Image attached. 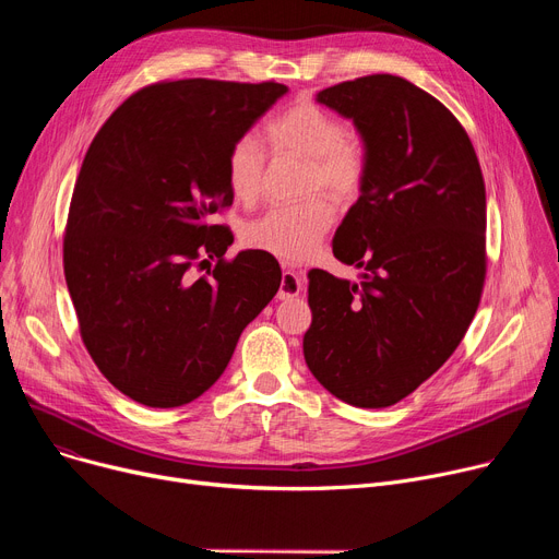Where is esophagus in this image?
Returning a JSON list of instances; mask_svg holds the SVG:
<instances>
[{
    "instance_id": "obj_1",
    "label": "esophagus",
    "mask_w": 559,
    "mask_h": 559,
    "mask_svg": "<svg viewBox=\"0 0 559 559\" xmlns=\"http://www.w3.org/2000/svg\"><path fill=\"white\" fill-rule=\"evenodd\" d=\"M301 292V276L292 270V267H285L283 270V276H281V287H278V299L281 301H289L299 297Z\"/></svg>"
}]
</instances>
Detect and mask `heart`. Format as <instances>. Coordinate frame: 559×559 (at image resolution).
Listing matches in <instances>:
<instances>
[{
  "instance_id": "obj_1",
  "label": "heart",
  "mask_w": 559,
  "mask_h": 559,
  "mask_svg": "<svg viewBox=\"0 0 559 559\" xmlns=\"http://www.w3.org/2000/svg\"><path fill=\"white\" fill-rule=\"evenodd\" d=\"M264 142L272 154H289L306 160V188L326 190L337 199L356 197L367 179V150L360 138L346 133L337 115L310 102L285 108L264 124ZM267 154L253 135H242L228 146L226 179L230 192L240 201H253L264 181ZM335 219L326 197L272 205L255 217L245 240L253 249L270 251L278 258H304L329 230Z\"/></svg>"
}]
</instances>
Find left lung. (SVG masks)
<instances>
[{
  "label": "left lung",
  "instance_id": "left-lung-1",
  "mask_svg": "<svg viewBox=\"0 0 559 559\" xmlns=\"http://www.w3.org/2000/svg\"><path fill=\"white\" fill-rule=\"evenodd\" d=\"M350 117L369 167L333 253L362 281L308 274L312 324L304 356L340 401L388 407L413 394L462 342L487 276L480 163L457 117L394 74L317 95Z\"/></svg>",
  "mask_w": 559,
  "mask_h": 559
}]
</instances>
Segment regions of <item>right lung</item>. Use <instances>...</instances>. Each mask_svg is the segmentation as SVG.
<instances>
[{"label": "right lung", "instance_id": "right-lung-1", "mask_svg": "<svg viewBox=\"0 0 559 559\" xmlns=\"http://www.w3.org/2000/svg\"><path fill=\"white\" fill-rule=\"evenodd\" d=\"M285 93L276 81H158L117 106L87 146L66 281L87 354L142 405L199 399L281 287L272 253L224 255L233 233L213 217L233 203L228 146Z\"/></svg>", "mask_w": 559, "mask_h": 559}]
</instances>
